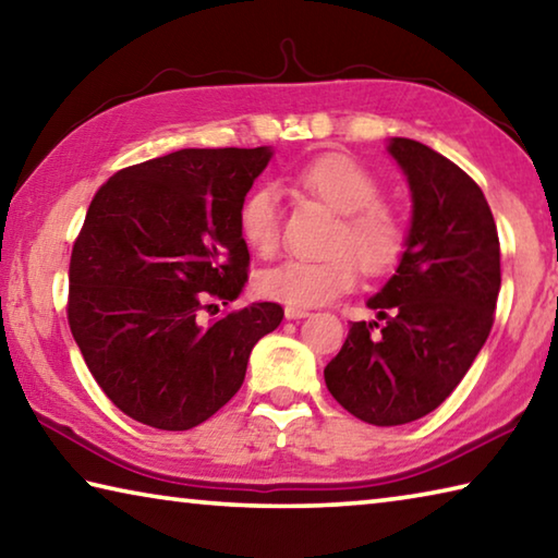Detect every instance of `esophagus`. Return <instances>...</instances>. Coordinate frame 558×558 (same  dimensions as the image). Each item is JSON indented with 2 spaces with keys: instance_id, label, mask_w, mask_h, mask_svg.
Instances as JSON below:
<instances>
[{
  "instance_id": "34e87169",
  "label": "esophagus",
  "mask_w": 558,
  "mask_h": 558,
  "mask_svg": "<svg viewBox=\"0 0 558 558\" xmlns=\"http://www.w3.org/2000/svg\"><path fill=\"white\" fill-rule=\"evenodd\" d=\"M307 315H310V310H305V307H292V305L286 307L288 319H300V317H307Z\"/></svg>"
}]
</instances>
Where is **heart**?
<instances>
[{
    "label": "heart",
    "mask_w": 558,
    "mask_h": 558,
    "mask_svg": "<svg viewBox=\"0 0 558 558\" xmlns=\"http://www.w3.org/2000/svg\"><path fill=\"white\" fill-rule=\"evenodd\" d=\"M302 192L339 214L325 258H288L258 276L260 295L292 307H315L342 295L356 282L359 266L366 276H386L399 266L409 226L401 211L384 202V186L354 157L327 153L295 169ZM239 233L258 256L268 258L280 245L278 192L260 184L239 209Z\"/></svg>",
    "instance_id": "b5f03b06"
}]
</instances>
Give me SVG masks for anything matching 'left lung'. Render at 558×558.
Instances as JSON below:
<instances>
[{"label": "left lung", "mask_w": 558, "mask_h": 558, "mask_svg": "<svg viewBox=\"0 0 558 558\" xmlns=\"http://www.w3.org/2000/svg\"><path fill=\"white\" fill-rule=\"evenodd\" d=\"M409 177L413 223L396 276L366 302L374 323H352L325 366L337 403L372 426L418 421L448 399L495 323L499 235L483 189L448 157L393 137Z\"/></svg>", "instance_id": "1"}]
</instances>
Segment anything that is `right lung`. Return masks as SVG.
I'll use <instances>...</instances> for the list:
<instances>
[{
    "label": "right lung",
    "instance_id": "right-lung-1",
    "mask_svg": "<svg viewBox=\"0 0 558 558\" xmlns=\"http://www.w3.org/2000/svg\"><path fill=\"white\" fill-rule=\"evenodd\" d=\"M268 159V147L179 149L120 169L93 196L65 315L102 393L145 426L211 418L241 389L253 344L286 315L253 302L211 317L248 280L239 209Z\"/></svg>",
    "mask_w": 558,
    "mask_h": 558
}]
</instances>
